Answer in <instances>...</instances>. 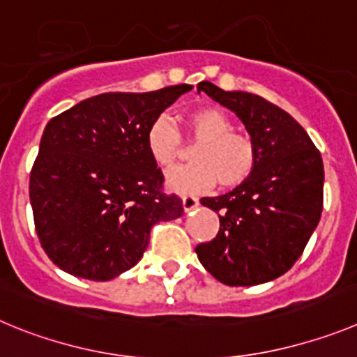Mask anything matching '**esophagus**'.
<instances>
[{
	"label": "esophagus",
	"instance_id": "esophagus-1",
	"mask_svg": "<svg viewBox=\"0 0 357 357\" xmlns=\"http://www.w3.org/2000/svg\"><path fill=\"white\" fill-rule=\"evenodd\" d=\"M181 202H183V210H185L186 213H188V211H192V210H195V208L199 206V199L197 197H190V195L183 197Z\"/></svg>",
	"mask_w": 357,
	"mask_h": 357
}]
</instances>
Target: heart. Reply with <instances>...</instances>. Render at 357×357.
Returning <instances> with one entry per match:
<instances>
[{
  "instance_id": "obj_1",
  "label": "heart",
  "mask_w": 357,
  "mask_h": 357,
  "mask_svg": "<svg viewBox=\"0 0 357 357\" xmlns=\"http://www.w3.org/2000/svg\"><path fill=\"white\" fill-rule=\"evenodd\" d=\"M186 126L197 147L192 151L194 163L169 172L167 186L181 195L201 194L218 181L222 188L245 183L258 165V147L249 135L233 131L231 119L211 107L197 108L186 117ZM151 158L160 169H171L181 155V137L171 119L162 115L146 135Z\"/></svg>"
}]
</instances>
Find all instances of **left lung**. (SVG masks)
<instances>
[{"label": "left lung", "mask_w": 357, "mask_h": 357, "mask_svg": "<svg viewBox=\"0 0 357 357\" xmlns=\"http://www.w3.org/2000/svg\"><path fill=\"white\" fill-rule=\"evenodd\" d=\"M197 92L233 112L258 147L255 172L234 190L202 197L218 215V233L195 247L199 261L227 287L274 281L301 258L320 222L324 163L301 124L256 94L201 82Z\"/></svg>", "instance_id": "8db88e82"}]
</instances>
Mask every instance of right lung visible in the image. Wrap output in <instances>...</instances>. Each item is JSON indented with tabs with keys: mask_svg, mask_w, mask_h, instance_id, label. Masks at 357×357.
Instances as JSON below:
<instances>
[{
	"mask_svg": "<svg viewBox=\"0 0 357 357\" xmlns=\"http://www.w3.org/2000/svg\"><path fill=\"white\" fill-rule=\"evenodd\" d=\"M190 85L89 98L47 123L30 174L40 245L63 272L110 281L142 259L151 227L183 215L162 192L147 130Z\"/></svg>",
	"mask_w": 357,
	"mask_h": 357,
	"instance_id": "1",
	"label": "right lung"
}]
</instances>
